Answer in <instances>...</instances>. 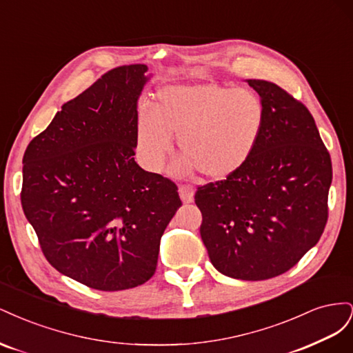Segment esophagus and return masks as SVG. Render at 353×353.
I'll list each match as a JSON object with an SVG mask.
<instances>
[{"instance_id":"34e87169","label":"esophagus","mask_w":353,"mask_h":353,"mask_svg":"<svg viewBox=\"0 0 353 353\" xmlns=\"http://www.w3.org/2000/svg\"><path fill=\"white\" fill-rule=\"evenodd\" d=\"M178 193H179L181 200H183L184 203H191V201L194 200V190H193V187L181 185L179 190H178Z\"/></svg>"}]
</instances>
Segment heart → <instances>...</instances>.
Listing matches in <instances>:
<instances>
[{
  "label": "heart",
  "mask_w": 353,
  "mask_h": 353,
  "mask_svg": "<svg viewBox=\"0 0 353 353\" xmlns=\"http://www.w3.org/2000/svg\"><path fill=\"white\" fill-rule=\"evenodd\" d=\"M263 126V104L248 88L218 83L166 85L154 97L153 112L137 117L135 148L152 172L162 169L178 137L179 157L172 174L197 170L210 179H225L248 162Z\"/></svg>",
  "instance_id": "1"
}]
</instances>
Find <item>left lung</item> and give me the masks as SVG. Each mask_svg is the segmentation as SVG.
<instances>
[{"instance_id":"1","label":"left lung","mask_w":353,"mask_h":353,"mask_svg":"<svg viewBox=\"0 0 353 353\" xmlns=\"http://www.w3.org/2000/svg\"><path fill=\"white\" fill-rule=\"evenodd\" d=\"M263 126L236 174L197 188L200 236L215 268L236 280L281 275L318 243L328 218L331 159L312 114L268 81L249 79Z\"/></svg>"}]
</instances>
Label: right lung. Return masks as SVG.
<instances>
[{"mask_svg":"<svg viewBox=\"0 0 353 353\" xmlns=\"http://www.w3.org/2000/svg\"><path fill=\"white\" fill-rule=\"evenodd\" d=\"M145 65L104 73L61 105L23 156L22 208L63 275L117 292L153 276L178 187L138 166L135 128Z\"/></svg>","mask_w":353,"mask_h":353,"instance_id":"add662e5","label":"right lung"}]
</instances>
